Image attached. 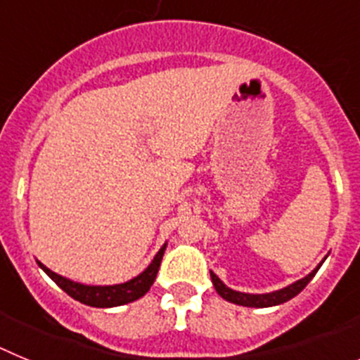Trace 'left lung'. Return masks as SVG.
Returning <instances> with one entry per match:
<instances>
[{"mask_svg":"<svg viewBox=\"0 0 360 360\" xmlns=\"http://www.w3.org/2000/svg\"><path fill=\"white\" fill-rule=\"evenodd\" d=\"M324 259H326V257H324ZM324 259L316 266V269L311 270L310 274L304 276V278L297 279V281H294L292 285H288V287L279 288V290H274V292H266V294H247V292L232 290V288L227 287V285H225V283L221 281V279H219L218 276L212 272V270H211V279H212V285H214L216 292H218V294L221 295L225 301H229V303L240 304V307H250V308L278 307V304L290 301L292 297H295L299 292L307 287L308 283L311 281V278L316 276L317 270H319V266L324 263Z\"/></svg>","mask_w":360,"mask_h":360,"instance_id":"left-lung-1","label":"left lung"}]
</instances>
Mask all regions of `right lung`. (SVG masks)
Returning <instances> with one entry per match:
<instances>
[{"instance_id": "1", "label": "right lung", "mask_w": 360, "mask_h": 360, "mask_svg": "<svg viewBox=\"0 0 360 360\" xmlns=\"http://www.w3.org/2000/svg\"><path fill=\"white\" fill-rule=\"evenodd\" d=\"M165 247H167V243L162 245L160 250L155 254L153 262L149 263L144 272H141V274L135 276L129 281L117 283V285H84V283L72 281V279L65 278V276L56 274V272H52L49 266H44L41 262H37V265L46 272V276L52 281L57 283V287H61L70 297H73L79 303L95 308H111L133 303V301L148 294L151 285L155 283V278H157L158 269H160Z\"/></svg>"}]
</instances>
